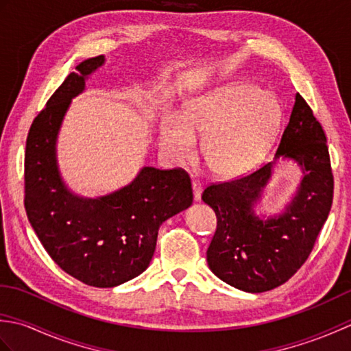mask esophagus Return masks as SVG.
Listing matches in <instances>:
<instances>
[{
    "label": "esophagus",
    "mask_w": 351,
    "mask_h": 351,
    "mask_svg": "<svg viewBox=\"0 0 351 351\" xmlns=\"http://www.w3.org/2000/svg\"><path fill=\"white\" fill-rule=\"evenodd\" d=\"M193 195H195V200L196 202H199L200 197H202V191H204V185L202 182L199 181H193Z\"/></svg>",
    "instance_id": "34e87169"
}]
</instances>
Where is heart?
Wrapping results in <instances>:
<instances>
[{"label":"heart","instance_id":"b5f03b06","mask_svg":"<svg viewBox=\"0 0 351 351\" xmlns=\"http://www.w3.org/2000/svg\"><path fill=\"white\" fill-rule=\"evenodd\" d=\"M280 110L263 88L232 83L184 104L181 117L160 125V146L176 162L196 155V137L204 136L202 156L214 175L237 178L264 158L278 136Z\"/></svg>","mask_w":351,"mask_h":351}]
</instances>
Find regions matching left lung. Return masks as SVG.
<instances>
[{
  "mask_svg": "<svg viewBox=\"0 0 351 351\" xmlns=\"http://www.w3.org/2000/svg\"><path fill=\"white\" fill-rule=\"evenodd\" d=\"M279 158L293 159L302 180L284 211L265 218L254 206ZM202 200L217 215L206 261L219 279L245 293H264L294 276L314 249L333 200L326 134L299 93L274 161L240 180L210 185Z\"/></svg>",
  "mask_w": 351,
  "mask_h": 351,
  "instance_id": "left-lung-1",
  "label": "left lung"
}]
</instances>
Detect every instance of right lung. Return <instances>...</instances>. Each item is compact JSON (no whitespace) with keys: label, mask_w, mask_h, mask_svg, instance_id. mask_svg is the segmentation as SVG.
I'll list each match as a JSON object with an SVG mask.
<instances>
[{"label":"right lung","mask_w":351,"mask_h":351,"mask_svg":"<svg viewBox=\"0 0 351 351\" xmlns=\"http://www.w3.org/2000/svg\"><path fill=\"white\" fill-rule=\"evenodd\" d=\"M106 57L81 62L33 121L25 147V211L52 261L86 285L117 287L143 273L158 229L193 204L182 169L143 167L134 181L101 197L68 189L57 162V137L72 98Z\"/></svg>","instance_id":"obj_1"}]
</instances>
